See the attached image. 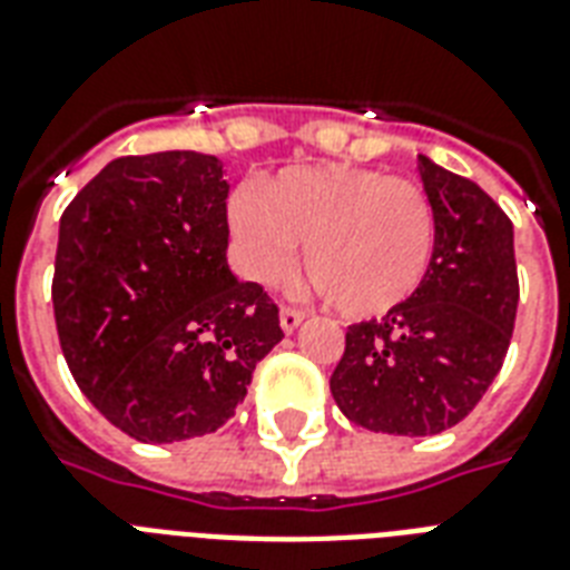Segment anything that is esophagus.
<instances>
[{"mask_svg":"<svg viewBox=\"0 0 570 570\" xmlns=\"http://www.w3.org/2000/svg\"><path fill=\"white\" fill-rule=\"evenodd\" d=\"M279 324L285 333H294L303 324V312L301 309H291V306H282L279 309Z\"/></svg>","mask_w":570,"mask_h":570,"instance_id":"obj_1","label":"esophagus"}]
</instances>
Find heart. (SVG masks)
Masks as SVG:
<instances>
[{
	"label": "heart",
	"instance_id": "obj_1",
	"mask_svg": "<svg viewBox=\"0 0 570 570\" xmlns=\"http://www.w3.org/2000/svg\"><path fill=\"white\" fill-rule=\"evenodd\" d=\"M230 234L249 276L279 279L303 243V273L342 318H382L423 288L435 209L412 179L357 165L285 168L237 195Z\"/></svg>",
	"mask_w": 570,
	"mask_h": 570
}]
</instances>
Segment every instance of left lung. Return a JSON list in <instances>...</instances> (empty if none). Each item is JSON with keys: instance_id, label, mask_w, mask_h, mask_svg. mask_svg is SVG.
Returning <instances> with one entry per match:
<instances>
[{"instance_id": "left-lung-1", "label": "left lung", "mask_w": 570, "mask_h": 570, "mask_svg": "<svg viewBox=\"0 0 570 570\" xmlns=\"http://www.w3.org/2000/svg\"><path fill=\"white\" fill-rule=\"evenodd\" d=\"M417 170L435 209L430 276L402 309L351 324L331 375L340 412L387 435H435L463 421L502 370L520 303L502 207L426 156Z\"/></svg>"}]
</instances>
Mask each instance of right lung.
<instances>
[{
  "label": "right lung",
  "mask_w": 570,
  "mask_h": 570,
  "mask_svg": "<svg viewBox=\"0 0 570 570\" xmlns=\"http://www.w3.org/2000/svg\"><path fill=\"white\" fill-rule=\"evenodd\" d=\"M228 188L216 156H122L59 219V345L77 387L138 442L219 430L282 342L276 303L228 267Z\"/></svg>",
  "instance_id": "1"
}]
</instances>
